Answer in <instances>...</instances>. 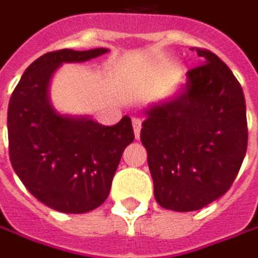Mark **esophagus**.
<instances>
[{"label":"esophagus","mask_w":258,"mask_h":258,"mask_svg":"<svg viewBox=\"0 0 258 258\" xmlns=\"http://www.w3.org/2000/svg\"><path fill=\"white\" fill-rule=\"evenodd\" d=\"M132 124H134V134H135V138L138 139L141 135V127H142V120L139 117H134L132 119Z\"/></svg>","instance_id":"esophagus-1"}]
</instances>
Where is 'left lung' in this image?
Here are the masks:
<instances>
[{
	"label": "left lung",
	"instance_id": "8db88e82",
	"mask_svg": "<svg viewBox=\"0 0 258 258\" xmlns=\"http://www.w3.org/2000/svg\"><path fill=\"white\" fill-rule=\"evenodd\" d=\"M195 49L204 63L188 70L175 98L145 111L141 129L154 197L173 212L200 210L220 198L238 175L248 144L241 85L216 54Z\"/></svg>",
	"mask_w": 258,
	"mask_h": 258
}]
</instances>
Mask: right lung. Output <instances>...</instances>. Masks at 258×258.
<instances>
[{
  "mask_svg": "<svg viewBox=\"0 0 258 258\" xmlns=\"http://www.w3.org/2000/svg\"><path fill=\"white\" fill-rule=\"evenodd\" d=\"M58 49L35 60L11 94L7 114L10 161L35 198L63 213H86L107 200L124 148L135 139L124 116L114 126L91 117L60 114L48 89L63 63H81L105 54Z\"/></svg>",
  "mask_w": 258,
  "mask_h": 258,
  "instance_id": "add662e5",
  "label": "right lung"
}]
</instances>
